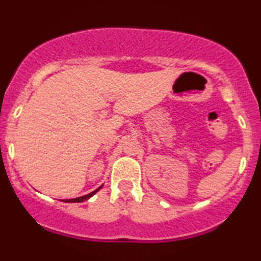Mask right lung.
<instances>
[{"mask_svg": "<svg viewBox=\"0 0 261 261\" xmlns=\"http://www.w3.org/2000/svg\"><path fill=\"white\" fill-rule=\"evenodd\" d=\"M102 187H103V185H102V186H99L98 188H97V190L93 191V192L86 194V196H81V197H77V198H73V199H61V200H62V202H68V203H69V202H70V203H75V202H79V203H80V202H84V200L91 198V197H92L93 194L98 192V191H99Z\"/></svg>", "mask_w": 261, "mask_h": 261, "instance_id": "1", "label": "right lung"}]
</instances>
